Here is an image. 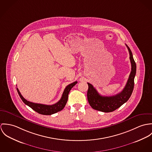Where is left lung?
<instances>
[{
    "label": "left lung",
    "instance_id": "obj_1",
    "mask_svg": "<svg viewBox=\"0 0 152 152\" xmlns=\"http://www.w3.org/2000/svg\"><path fill=\"white\" fill-rule=\"evenodd\" d=\"M129 52V59L131 64V72L127 83L121 92L113 96H102L100 95L92 84L87 83V100L90 106L94 110L104 113L115 111L129 100L134 87L136 65L133 58L132 53L129 47L126 45Z\"/></svg>",
    "mask_w": 152,
    "mask_h": 152
}]
</instances>
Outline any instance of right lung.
Here are the masks:
<instances>
[{
  "label": "right lung",
  "mask_w": 152,
  "mask_h": 152,
  "mask_svg": "<svg viewBox=\"0 0 152 152\" xmlns=\"http://www.w3.org/2000/svg\"><path fill=\"white\" fill-rule=\"evenodd\" d=\"M77 83V82L76 81L67 86L64 90V91L62 94V97L60 99V100L53 105H45L27 101L22 96L18 88H17V90L18 94L20 97L21 99L22 100V101L24 102L25 104L27 105L30 108H31L35 111L42 115H52L64 109L68 101V94L69 93V91H70L72 88Z\"/></svg>",
  "instance_id": "add662e5"
}]
</instances>
